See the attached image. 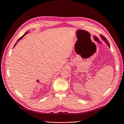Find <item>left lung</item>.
<instances>
[{
  "instance_id": "left-lung-1",
  "label": "left lung",
  "mask_w": 124,
  "mask_h": 124,
  "mask_svg": "<svg viewBox=\"0 0 124 124\" xmlns=\"http://www.w3.org/2000/svg\"><path fill=\"white\" fill-rule=\"evenodd\" d=\"M100 37H101V38L105 42H106V43L108 45V46L109 47H110V44H109V43H108V40H107V39L105 38V37L103 36H102V35H100Z\"/></svg>"
}]
</instances>
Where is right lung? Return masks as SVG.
Masks as SVG:
<instances>
[{"label": "right lung", "instance_id": "add662e5", "mask_svg": "<svg viewBox=\"0 0 124 124\" xmlns=\"http://www.w3.org/2000/svg\"><path fill=\"white\" fill-rule=\"evenodd\" d=\"M28 31H27V32H25V34H24V35H23V36H22V37H21V38H20L19 39H18V40L17 41V42H16V44H15V45H14V47H15V46H16V43H17V42H18V41H20V40H21V39H22V38H23V37H24V36H25V35H26V34H27V33H28Z\"/></svg>", "mask_w": 124, "mask_h": 124}]
</instances>
